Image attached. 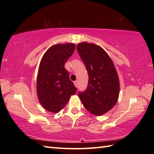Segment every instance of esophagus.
<instances>
[{
	"label": "esophagus",
	"mask_w": 154,
	"mask_h": 154,
	"mask_svg": "<svg viewBox=\"0 0 154 154\" xmlns=\"http://www.w3.org/2000/svg\"><path fill=\"white\" fill-rule=\"evenodd\" d=\"M73 83H74V85H75V86L76 87H78V81H75L74 82H73Z\"/></svg>",
	"instance_id": "1"
}]
</instances>
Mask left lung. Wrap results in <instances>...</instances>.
I'll return each mask as SVG.
<instances>
[{
    "label": "left lung",
    "mask_w": 154,
    "mask_h": 154,
    "mask_svg": "<svg viewBox=\"0 0 154 154\" xmlns=\"http://www.w3.org/2000/svg\"><path fill=\"white\" fill-rule=\"evenodd\" d=\"M77 50L89 75L87 89L79 92V99L91 114L101 116L112 109L119 99L120 83L115 67L99 45L82 42Z\"/></svg>",
    "instance_id": "1"
}]
</instances>
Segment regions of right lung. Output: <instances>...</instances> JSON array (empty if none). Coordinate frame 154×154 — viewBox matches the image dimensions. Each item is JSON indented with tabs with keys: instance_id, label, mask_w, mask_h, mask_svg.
I'll return each instance as SVG.
<instances>
[{
	"instance_id": "add662e5",
	"label": "right lung",
	"mask_w": 154,
	"mask_h": 154,
	"mask_svg": "<svg viewBox=\"0 0 154 154\" xmlns=\"http://www.w3.org/2000/svg\"><path fill=\"white\" fill-rule=\"evenodd\" d=\"M74 44H55L42 57L37 78V94L45 110L57 113L66 106L77 88L65 68L66 61L73 54Z\"/></svg>"
}]
</instances>
